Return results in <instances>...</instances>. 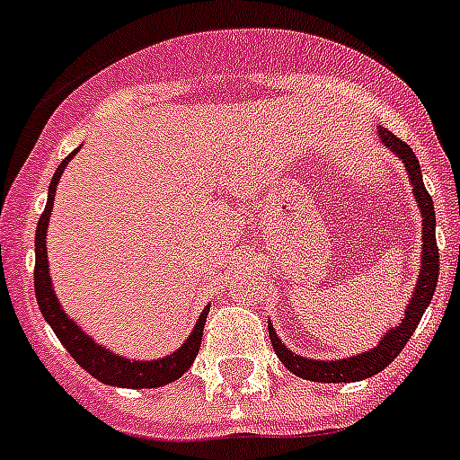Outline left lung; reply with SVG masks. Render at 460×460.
Here are the masks:
<instances>
[{
	"label": "left lung",
	"mask_w": 460,
	"mask_h": 460,
	"mask_svg": "<svg viewBox=\"0 0 460 460\" xmlns=\"http://www.w3.org/2000/svg\"><path fill=\"white\" fill-rule=\"evenodd\" d=\"M382 142L392 149L396 156L403 158L405 168L410 172V181H412V193L417 198L421 207V217H424V230H421V239H424V255H421V274L417 280V288H414V295L410 299L408 308H405V320H401L396 329H389V334L382 339V343L373 350L364 352V355L350 357V359L341 361H313L304 359V357L295 355L280 343V339L276 336L274 327L270 324V339L274 345L279 359L286 364L288 371H292L295 376L304 377V380L313 382H357L364 380V377H371L376 373H380L382 368H387L401 350L405 348V343L410 341V336L414 334V329L420 324L421 315H424L426 306L433 299V292L438 286V274H440V253H438V242H436V211H433V200H430L429 190H426L424 180H421V168L420 161L414 156V152L410 149L408 142H403L401 137H396L394 133H389L387 128L380 131Z\"/></svg>",
	"instance_id": "1"
}]
</instances>
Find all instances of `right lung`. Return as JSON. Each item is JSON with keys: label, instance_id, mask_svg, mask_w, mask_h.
Returning a JSON list of instances; mask_svg holds the SVG:
<instances>
[{"label": "right lung", "instance_id": "add662e5", "mask_svg": "<svg viewBox=\"0 0 460 460\" xmlns=\"http://www.w3.org/2000/svg\"><path fill=\"white\" fill-rule=\"evenodd\" d=\"M78 152V149H75ZM73 152V154H75ZM66 156L57 168L55 177L50 181V190H48V205L46 211L40 214L39 227H36V267H34V290H36V302H39L40 313L43 318L48 320V324L52 327V332L57 334V339L62 341V345L68 350V355L78 361L80 367L93 376L96 380H101L103 385H117V387H128V389H154L164 387L168 382H174L177 377L184 376L186 371L193 364L195 355L200 352L202 343V332H205V320L209 308H205L195 324L193 334L189 336L180 350L172 352V355L164 357V359L156 361H131L124 359V357H117L112 352H108L105 348L93 343L78 324H73V320L66 318V313L62 311L59 302H57L55 292L50 286V274H48V249H46V230L48 221H50V211L55 205V189L57 181L62 177L64 168L73 158Z\"/></svg>", "mask_w": 460, "mask_h": 460}]
</instances>
